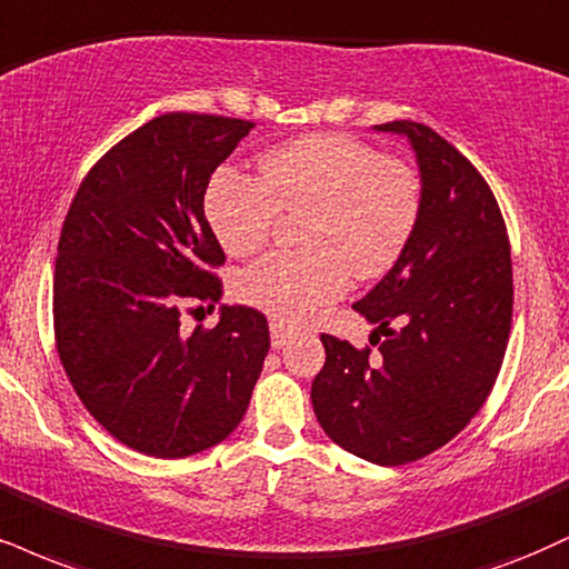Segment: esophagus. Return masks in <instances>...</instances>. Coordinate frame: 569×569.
I'll return each instance as SVG.
<instances>
[{
	"label": "esophagus",
	"instance_id": "obj_1",
	"mask_svg": "<svg viewBox=\"0 0 569 569\" xmlns=\"http://www.w3.org/2000/svg\"><path fill=\"white\" fill-rule=\"evenodd\" d=\"M270 333H272V347H276V350L286 347V341H289V326L272 318L270 320Z\"/></svg>",
	"mask_w": 569,
	"mask_h": 569
}]
</instances>
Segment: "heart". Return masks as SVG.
<instances>
[{"mask_svg":"<svg viewBox=\"0 0 569 569\" xmlns=\"http://www.w3.org/2000/svg\"><path fill=\"white\" fill-rule=\"evenodd\" d=\"M280 209L307 214L305 251H276L238 278V297L280 323H305L347 291L352 276L387 272L413 236L421 180L406 161L350 134H307L267 150L259 177L222 169L207 190V217L232 257H251Z\"/></svg>","mask_w":569,"mask_h":569,"instance_id":"heart-1","label":"heart"}]
</instances>
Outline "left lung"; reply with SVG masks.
I'll return each mask as SVG.
<instances>
[{
  "mask_svg": "<svg viewBox=\"0 0 569 569\" xmlns=\"http://www.w3.org/2000/svg\"><path fill=\"white\" fill-rule=\"evenodd\" d=\"M421 174V211L392 270L352 305L379 355L323 333L312 381L323 432L347 453L402 467L450 442L488 400L511 328V249L496 196L435 129L389 121ZM386 337L378 341V333Z\"/></svg>",
  "mask_w": 569,
  "mask_h": 569,
  "instance_id": "8db88e82",
  "label": "left lung"
}]
</instances>
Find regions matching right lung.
<instances>
[{
	"label": "right lung",
	"mask_w": 569,
	"mask_h": 569,
	"mask_svg": "<svg viewBox=\"0 0 569 569\" xmlns=\"http://www.w3.org/2000/svg\"><path fill=\"white\" fill-rule=\"evenodd\" d=\"M251 127L156 116L89 169L66 214L52 286L60 362L94 421L137 453L214 448L241 423L262 373V312L222 305L209 331L180 328L184 307L222 293L209 270L224 251L203 196Z\"/></svg>",
	"instance_id": "1"
}]
</instances>
